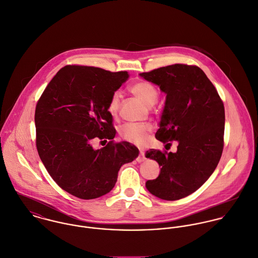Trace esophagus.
I'll return each mask as SVG.
<instances>
[{
  "instance_id": "34e87169",
  "label": "esophagus",
  "mask_w": 258,
  "mask_h": 258,
  "mask_svg": "<svg viewBox=\"0 0 258 258\" xmlns=\"http://www.w3.org/2000/svg\"><path fill=\"white\" fill-rule=\"evenodd\" d=\"M145 160H146L145 153H144V151H141V152H140V155L137 157V161H138V162H143V161H145Z\"/></svg>"
}]
</instances>
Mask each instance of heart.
<instances>
[{"label": "heart", "instance_id": "heart-1", "mask_svg": "<svg viewBox=\"0 0 258 258\" xmlns=\"http://www.w3.org/2000/svg\"><path fill=\"white\" fill-rule=\"evenodd\" d=\"M131 93L138 98L141 102L145 103L147 106H153L158 98L157 90L155 86L149 82L141 81L134 84L131 89ZM119 106V95L117 93L112 94L107 110L109 113L114 115ZM151 132V126L143 123H125L119 130V135L122 139L127 142H131L138 146H143L148 139V135Z\"/></svg>", "mask_w": 258, "mask_h": 258}]
</instances>
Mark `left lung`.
Wrapping results in <instances>:
<instances>
[{
  "instance_id": "8db88e82",
  "label": "left lung",
  "mask_w": 258,
  "mask_h": 258,
  "mask_svg": "<svg viewBox=\"0 0 258 258\" xmlns=\"http://www.w3.org/2000/svg\"><path fill=\"white\" fill-rule=\"evenodd\" d=\"M140 76L166 95L155 138L166 145L178 144L176 153H146L161 166L146 187L158 199L177 201L198 190L218 164L223 150V103L196 66L176 63Z\"/></svg>"
}]
</instances>
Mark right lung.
I'll return each mask as SVG.
<instances>
[{
	"instance_id": "obj_1",
	"label": "right lung",
	"mask_w": 258,
	"mask_h": 258,
	"mask_svg": "<svg viewBox=\"0 0 258 258\" xmlns=\"http://www.w3.org/2000/svg\"><path fill=\"white\" fill-rule=\"evenodd\" d=\"M130 78L127 72L66 66L60 69L37 103V150L56 184L82 200L108 194L120 166L132 162L139 149L113 144L115 130L107 110L109 100ZM109 139L104 148L91 146L95 138Z\"/></svg>"
}]
</instances>
